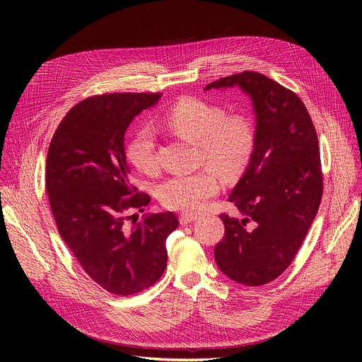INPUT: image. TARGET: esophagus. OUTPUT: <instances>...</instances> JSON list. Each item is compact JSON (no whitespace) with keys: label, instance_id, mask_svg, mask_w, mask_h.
Masks as SVG:
<instances>
[{"label":"esophagus","instance_id":"1","mask_svg":"<svg viewBox=\"0 0 362 362\" xmlns=\"http://www.w3.org/2000/svg\"><path fill=\"white\" fill-rule=\"evenodd\" d=\"M196 219H197V216H196V215H180V225L186 226V225H189V223L194 222Z\"/></svg>","mask_w":362,"mask_h":362}]
</instances>
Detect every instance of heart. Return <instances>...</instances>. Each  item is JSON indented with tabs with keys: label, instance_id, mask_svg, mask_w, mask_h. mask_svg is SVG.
Segmentation results:
<instances>
[{
	"label": "heart",
	"instance_id": "b5f03b06",
	"mask_svg": "<svg viewBox=\"0 0 362 362\" xmlns=\"http://www.w3.org/2000/svg\"><path fill=\"white\" fill-rule=\"evenodd\" d=\"M162 126L197 144L199 162L226 180L240 176L252 159L256 134L252 119L245 113L226 115L221 106L189 97L163 116ZM126 153L130 163L141 173L151 175L159 169L156 140L146 129L133 134ZM218 192L219 179L209 169L173 175L158 187L165 208L183 214L197 212Z\"/></svg>",
	"mask_w": 362,
	"mask_h": 362
}]
</instances>
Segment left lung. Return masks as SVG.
<instances>
[{
	"label": "left lung",
	"mask_w": 362,
	"mask_h": 362,
	"mask_svg": "<svg viewBox=\"0 0 362 362\" xmlns=\"http://www.w3.org/2000/svg\"><path fill=\"white\" fill-rule=\"evenodd\" d=\"M233 86L252 98L256 141L229 196L240 216L221 215L225 236L215 259L228 278L259 286L292 264L320 209L324 176L317 130L296 93L256 71L219 78L204 90Z\"/></svg>",
	"instance_id": "8db88e82"
}]
</instances>
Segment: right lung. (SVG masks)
<instances>
[{"instance_id": "obj_1", "label": "right lung", "mask_w": 362, "mask_h": 362, "mask_svg": "<svg viewBox=\"0 0 362 362\" xmlns=\"http://www.w3.org/2000/svg\"><path fill=\"white\" fill-rule=\"evenodd\" d=\"M160 93H112L70 109L51 139L45 190L59 232L84 272L119 296L156 284L168 264L166 239L179 226L175 214L130 216L150 196L130 183L124 133ZM132 222L130 223L129 221Z\"/></svg>"}]
</instances>
